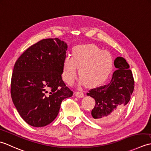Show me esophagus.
I'll use <instances>...</instances> for the list:
<instances>
[{
  "mask_svg": "<svg viewBox=\"0 0 151 151\" xmlns=\"http://www.w3.org/2000/svg\"><path fill=\"white\" fill-rule=\"evenodd\" d=\"M76 96L79 98H83L84 96V94L82 93V92L80 91H76Z\"/></svg>",
  "mask_w": 151,
  "mask_h": 151,
  "instance_id": "34e87169",
  "label": "esophagus"
}]
</instances>
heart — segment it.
I'll list each match as a JSON object with an SVG mask.
<instances>
[{"mask_svg": "<svg viewBox=\"0 0 151 151\" xmlns=\"http://www.w3.org/2000/svg\"><path fill=\"white\" fill-rule=\"evenodd\" d=\"M77 68L81 81L87 87H95L108 78L113 69V58L108 51L95 45H78L73 48L72 57L67 56L63 60L62 75L67 84L74 83Z\"/></svg>", "mask_w": 151, "mask_h": 151, "instance_id": "heart-1", "label": "heart"}]
</instances>
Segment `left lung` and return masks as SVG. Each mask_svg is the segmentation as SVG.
<instances>
[{
	"label": "left lung",
	"instance_id": "1",
	"mask_svg": "<svg viewBox=\"0 0 151 151\" xmlns=\"http://www.w3.org/2000/svg\"><path fill=\"white\" fill-rule=\"evenodd\" d=\"M114 65L116 70L113 73L109 83L92 88L87 93L96 102L91 115L94 121L100 124L113 122L116 116L127 107L134 91V77L127 61L118 57Z\"/></svg>",
	"mask_w": 151,
	"mask_h": 151
}]
</instances>
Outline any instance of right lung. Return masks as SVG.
Returning <instances> with one entry per match:
<instances>
[{"mask_svg":"<svg viewBox=\"0 0 151 151\" xmlns=\"http://www.w3.org/2000/svg\"><path fill=\"white\" fill-rule=\"evenodd\" d=\"M68 45L58 38L43 39L29 47L15 63L11 96L27 124L42 127L53 122L64 98L73 91L62 79Z\"/></svg>","mask_w":151,"mask_h":151,"instance_id":"1","label":"right lung"}]
</instances>
